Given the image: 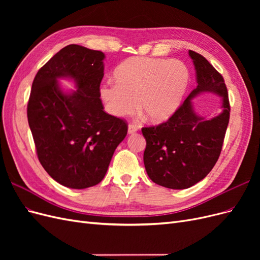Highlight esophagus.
Returning a JSON list of instances; mask_svg holds the SVG:
<instances>
[{"instance_id":"1","label":"esophagus","mask_w":260,"mask_h":260,"mask_svg":"<svg viewBox=\"0 0 260 260\" xmlns=\"http://www.w3.org/2000/svg\"><path fill=\"white\" fill-rule=\"evenodd\" d=\"M138 130H139V127H138L137 124L129 123V125H128V133H129V135H132V133L137 132Z\"/></svg>"}]
</instances>
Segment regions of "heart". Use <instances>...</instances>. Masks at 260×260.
<instances>
[{
  "label": "heart",
  "mask_w": 260,
  "mask_h": 260,
  "mask_svg": "<svg viewBox=\"0 0 260 260\" xmlns=\"http://www.w3.org/2000/svg\"><path fill=\"white\" fill-rule=\"evenodd\" d=\"M116 81L101 85L106 111L125 117L140 111L159 122L176 112L186 91L190 74L181 60L152 57L125 59L115 69Z\"/></svg>",
  "instance_id": "obj_1"
}]
</instances>
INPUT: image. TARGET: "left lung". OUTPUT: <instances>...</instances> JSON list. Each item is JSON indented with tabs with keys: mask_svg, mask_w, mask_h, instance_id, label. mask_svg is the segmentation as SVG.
<instances>
[{
	"mask_svg": "<svg viewBox=\"0 0 260 260\" xmlns=\"http://www.w3.org/2000/svg\"><path fill=\"white\" fill-rule=\"evenodd\" d=\"M188 55L196 70V88L167 121L142 128L146 140L143 159L149 179L174 190L196 184L214 168L230 119L223 77L201 54L190 50ZM202 91H214L223 98L221 114L206 120L194 114L190 100Z\"/></svg>",
	"mask_w": 260,
	"mask_h": 260,
	"instance_id": "1",
	"label": "left lung"
}]
</instances>
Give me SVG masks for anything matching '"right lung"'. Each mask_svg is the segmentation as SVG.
I'll use <instances>...</instances> for the list:
<instances>
[{
  "mask_svg": "<svg viewBox=\"0 0 260 260\" xmlns=\"http://www.w3.org/2000/svg\"><path fill=\"white\" fill-rule=\"evenodd\" d=\"M104 57L101 51L67 45L39 69L32 82L27 116L38 158L67 187L100 183L128 132L127 122L107 114L100 99ZM59 77H72L78 90L62 92Z\"/></svg>",
  "mask_w": 260,
  "mask_h": 260,
  "instance_id": "obj_1",
  "label": "right lung"
}]
</instances>
